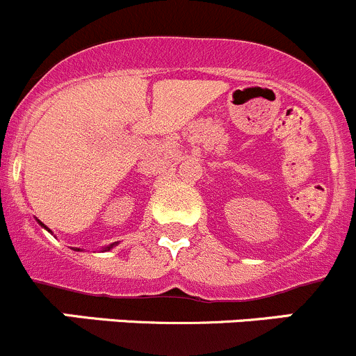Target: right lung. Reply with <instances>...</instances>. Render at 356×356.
<instances>
[{
    "label": "right lung",
    "instance_id": "obj_1",
    "mask_svg": "<svg viewBox=\"0 0 356 356\" xmlns=\"http://www.w3.org/2000/svg\"><path fill=\"white\" fill-rule=\"evenodd\" d=\"M38 223H40V225H41V227H43V228H44V230L51 232V230H50V228H48V227H47V225H43V223H41V221H40V220H38ZM115 245H118V242H114V244H108V245H105V248H104V249H102V252H104V251H111V249H112V248H115ZM72 249H74V251H83V249H77V248H72Z\"/></svg>",
    "mask_w": 356,
    "mask_h": 356
}]
</instances>
